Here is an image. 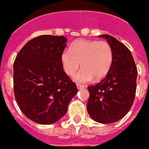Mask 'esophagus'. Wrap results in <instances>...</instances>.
Returning <instances> with one entry per match:
<instances>
[{"label":"esophagus","instance_id":"esophagus-1","mask_svg":"<svg viewBox=\"0 0 149 149\" xmlns=\"http://www.w3.org/2000/svg\"><path fill=\"white\" fill-rule=\"evenodd\" d=\"M77 87L78 89H81L85 88V85H81V84H77Z\"/></svg>","mask_w":149,"mask_h":149}]
</instances>
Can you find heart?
I'll use <instances>...</instances> for the list:
<instances>
[{
	"label": "heart",
	"instance_id": "heart-1",
	"mask_svg": "<svg viewBox=\"0 0 149 149\" xmlns=\"http://www.w3.org/2000/svg\"><path fill=\"white\" fill-rule=\"evenodd\" d=\"M113 51L106 41L79 39L65 49L60 60L64 72L73 75L81 63L82 70L75 75V81L88 82L94 78L98 81L105 77L113 64Z\"/></svg>",
	"mask_w": 149,
	"mask_h": 149
}]
</instances>
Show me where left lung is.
Here are the masks:
<instances>
[{
	"mask_svg": "<svg viewBox=\"0 0 149 149\" xmlns=\"http://www.w3.org/2000/svg\"><path fill=\"white\" fill-rule=\"evenodd\" d=\"M106 38L113 51V64L102 81L88 86L87 111L94 121L112 123L120 120L132 106L136 91L137 68L130 50L113 36Z\"/></svg>",
	"mask_w": 149,
	"mask_h": 149,
	"instance_id": "obj_1",
	"label": "left lung"
}]
</instances>
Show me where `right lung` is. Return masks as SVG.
Here are the masks:
<instances>
[{"mask_svg": "<svg viewBox=\"0 0 149 149\" xmlns=\"http://www.w3.org/2000/svg\"><path fill=\"white\" fill-rule=\"evenodd\" d=\"M66 42L64 36H38L25 44L13 63L17 103L28 118L39 124L60 120L78 91L61 64Z\"/></svg>", "mask_w": 149, "mask_h": 149, "instance_id": "right-lung-1", "label": "right lung"}]
</instances>
